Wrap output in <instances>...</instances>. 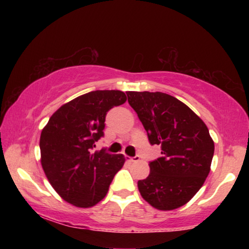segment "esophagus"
Here are the masks:
<instances>
[{"instance_id": "esophagus-1", "label": "esophagus", "mask_w": 249, "mask_h": 249, "mask_svg": "<svg viewBox=\"0 0 249 249\" xmlns=\"http://www.w3.org/2000/svg\"><path fill=\"white\" fill-rule=\"evenodd\" d=\"M124 158H125V160H127L128 162H138L139 160H141V159H139V156H134V158H130V156L125 155Z\"/></svg>"}]
</instances>
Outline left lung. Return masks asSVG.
Wrapping results in <instances>:
<instances>
[{
    "instance_id": "left-lung-1",
    "label": "left lung",
    "mask_w": 249,
    "mask_h": 249,
    "mask_svg": "<svg viewBox=\"0 0 249 249\" xmlns=\"http://www.w3.org/2000/svg\"><path fill=\"white\" fill-rule=\"evenodd\" d=\"M148 141L161 145L162 158L149 163V175L139 180L142 198L160 211L189 202L209 176L214 142L204 121L185 103L155 91H127Z\"/></svg>"
}]
</instances>
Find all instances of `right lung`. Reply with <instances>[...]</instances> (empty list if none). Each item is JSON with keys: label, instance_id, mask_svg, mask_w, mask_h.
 I'll return each mask as SVG.
<instances>
[{"label": "right lung", "instance_id": "add662e5", "mask_svg": "<svg viewBox=\"0 0 249 249\" xmlns=\"http://www.w3.org/2000/svg\"><path fill=\"white\" fill-rule=\"evenodd\" d=\"M121 90H94L63 104L50 118L39 139L40 163L61 198L77 207H91L107 196L122 154L91 152L104 135L105 115L124 104Z\"/></svg>", "mask_w": 249, "mask_h": 249}]
</instances>
